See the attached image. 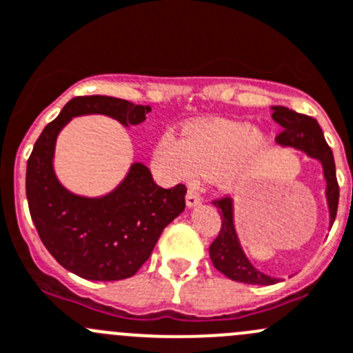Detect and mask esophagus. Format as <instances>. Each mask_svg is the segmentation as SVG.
<instances>
[{
  "label": "esophagus",
  "mask_w": 353,
  "mask_h": 353,
  "mask_svg": "<svg viewBox=\"0 0 353 353\" xmlns=\"http://www.w3.org/2000/svg\"><path fill=\"white\" fill-rule=\"evenodd\" d=\"M185 201H187V206L192 208V206H197V204L203 203V197H201L197 192H194V190H189L185 196Z\"/></svg>",
  "instance_id": "obj_1"
}]
</instances>
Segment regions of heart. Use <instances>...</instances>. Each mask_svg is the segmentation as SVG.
<instances>
[{"label":"heart","mask_w":353,"mask_h":353,"mask_svg":"<svg viewBox=\"0 0 353 353\" xmlns=\"http://www.w3.org/2000/svg\"><path fill=\"white\" fill-rule=\"evenodd\" d=\"M267 140L253 124L214 119L189 126L179 139L166 133L156 149V163L173 180L211 176L223 189H236L253 171Z\"/></svg>","instance_id":"heart-1"}]
</instances>
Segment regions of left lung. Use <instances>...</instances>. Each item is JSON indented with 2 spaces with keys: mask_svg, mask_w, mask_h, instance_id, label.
Segmentation results:
<instances>
[{
  "mask_svg": "<svg viewBox=\"0 0 353 353\" xmlns=\"http://www.w3.org/2000/svg\"><path fill=\"white\" fill-rule=\"evenodd\" d=\"M272 117L277 124H281L283 132L275 137L277 143L281 145H290L294 149H300L307 152L308 156L319 159L324 170L325 197H327V206H330L331 223L336 218L338 201H340V187L336 180V166H334L333 150L327 145L319 126L317 119L305 114H298L294 110L283 105L272 107ZM218 208V213L221 218V227L216 239L210 246V258L213 261L214 268L227 275L229 279L237 281L244 284H275L277 279L261 274L260 270L251 265L248 256L241 248L237 239L236 229H234V214H232V199L230 197H220V199L211 201Z\"/></svg>",
  "mask_w": 353,
  "mask_h": 353,
  "instance_id": "8db88e82",
  "label": "left lung"
}]
</instances>
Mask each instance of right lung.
Masks as SVG:
<instances>
[{
  "label": "right lung",
  "instance_id": "right-lung-1",
  "mask_svg": "<svg viewBox=\"0 0 353 353\" xmlns=\"http://www.w3.org/2000/svg\"><path fill=\"white\" fill-rule=\"evenodd\" d=\"M149 112V105L114 97H76L46 124L28 159L26 194L39 239L63 268L83 279L121 281L135 275L164 227L185 210L187 187L163 189L145 164L135 163L107 196H76L53 173L57 135L74 116L105 114L130 126L145 121Z\"/></svg>",
  "mask_w": 353,
  "mask_h": 353
}]
</instances>
